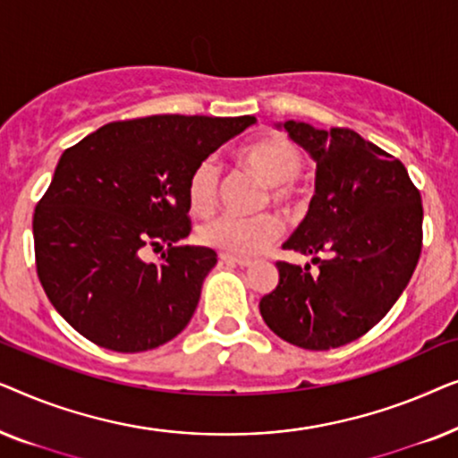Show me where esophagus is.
I'll return each mask as SVG.
<instances>
[{"label": "esophagus", "instance_id": "1", "mask_svg": "<svg viewBox=\"0 0 458 458\" xmlns=\"http://www.w3.org/2000/svg\"><path fill=\"white\" fill-rule=\"evenodd\" d=\"M221 260L223 262H229V265H237V267H250L252 265V260L250 259H242V256H233V254H221Z\"/></svg>", "mask_w": 458, "mask_h": 458}]
</instances>
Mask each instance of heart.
<instances>
[{
	"instance_id": "obj_1",
	"label": "heart",
	"mask_w": 458,
	"mask_h": 458,
	"mask_svg": "<svg viewBox=\"0 0 458 458\" xmlns=\"http://www.w3.org/2000/svg\"><path fill=\"white\" fill-rule=\"evenodd\" d=\"M243 165L267 185L268 202L290 210L300 199L298 174L304 158L298 146L281 133L260 137L240 152ZM221 168L215 158H204L187 179V204L196 215H206L216 202ZM279 233V221L273 215L233 216L218 215L199 229V242L225 254L248 256L271 243Z\"/></svg>"
}]
</instances>
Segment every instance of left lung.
Masks as SVG:
<instances>
[{
	"label": "left lung",
	"instance_id": "8db88e82",
	"mask_svg": "<svg viewBox=\"0 0 458 458\" xmlns=\"http://www.w3.org/2000/svg\"><path fill=\"white\" fill-rule=\"evenodd\" d=\"M277 127L317 162L315 196L284 248L312 256L318 271L279 260L260 315L293 346L340 348L375 327L409 285L423 243L421 193L403 162L352 129Z\"/></svg>",
	"mask_w": 458,
	"mask_h": 458
}]
</instances>
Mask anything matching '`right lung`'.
Instances as JSON below:
<instances>
[{"label": "right lung", "instance_id": "add662e5", "mask_svg": "<svg viewBox=\"0 0 458 458\" xmlns=\"http://www.w3.org/2000/svg\"><path fill=\"white\" fill-rule=\"evenodd\" d=\"M254 116L158 114L108 123L64 149L33 216L37 275L64 321L114 352L185 329L216 252L190 235L187 179ZM146 245L167 250L156 263Z\"/></svg>", "mask_w": 458, "mask_h": 458}]
</instances>
